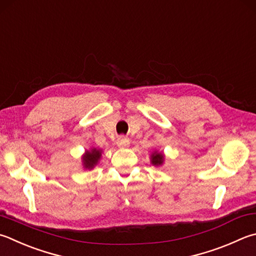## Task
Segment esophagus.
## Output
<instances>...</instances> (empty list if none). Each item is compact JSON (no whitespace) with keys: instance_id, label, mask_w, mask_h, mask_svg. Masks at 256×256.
I'll return each mask as SVG.
<instances>
[{"instance_id":"1","label":"esophagus","mask_w":256,"mask_h":256,"mask_svg":"<svg viewBox=\"0 0 256 256\" xmlns=\"http://www.w3.org/2000/svg\"><path fill=\"white\" fill-rule=\"evenodd\" d=\"M129 139L126 138V137H119L118 140H117V146L119 148H127L129 147Z\"/></svg>"}]
</instances>
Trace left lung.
I'll return each mask as SVG.
<instances>
[{
	"label": "left lung",
	"instance_id": "1",
	"mask_svg": "<svg viewBox=\"0 0 256 256\" xmlns=\"http://www.w3.org/2000/svg\"><path fill=\"white\" fill-rule=\"evenodd\" d=\"M165 162V155H164L162 152H158V150H154L150 154V164L155 167H160L164 165Z\"/></svg>",
	"mask_w": 256,
	"mask_h": 256
}]
</instances>
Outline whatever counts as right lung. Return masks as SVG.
<instances>
[{"label": "right lung", "mask_w": 256, "mask_h": 256, "mask_svg": "<svg viewBox=\"0 0 256 256\" xmlns=\"http://www.w3.org/2000/svg\"><path fill=\"white\" fill-rule=\"evenodd\" d=\"M104 150L101 148L91 147L90 149H86L84 154L81 156V162H82V167L84 170H91L98 165L101 156H102Z\"/></svg>", "instance_id": "add662e5"}]
</instances>
